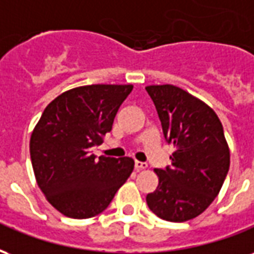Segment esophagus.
Here are the masks:
<instances>
[{"instance_id":"obj_1","label":"esophagus","mask_w":254,"mask_h":254,"mask_svg":"<svg viewBox=\"0 0 254 254\" xmlns=\"http://www.w3.org/2000/svg\"><path fill=\"white\" fill-rule=\"evenodd\" d=\"M134 169L136 170H144V169H147V163H144V162H140V160H136L134 162Z\"/></svg>"}]
</instances>
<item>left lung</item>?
Instances as JSON below:
<instances>
[{
    "label": "left lung",
    "mask_w": 254,
    "mask_h": 254,
    "mask_svg": "<svg viewBox=\"0 0 254 254\" xmlns=\"http://www.w3.org/2000/svg\"><path fill=\"white\" fill-rule=\"evenodd\" d=\"M166 141L174 147L171 166L155 169L156 190L147 194L149 209L169 222H187L218 196L230 167V149L215 111L171 84L148 85Z\"/></svg>",
    "instance_id": "8db88e82"
}]
</instances>
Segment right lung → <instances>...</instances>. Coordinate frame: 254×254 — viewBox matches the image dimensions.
Listing matches in <instances>:
<instances>
[{"mask_svg": "<svg viewBox=\"0 0 254 254\" xmlns=\"http://www.w3.org/2000/svg\"><path fill=\"white\" fill-rule=\"evenodd\" d=\"M132 84H92L64 92L43 111L30 140L32 169L41 190L57 211L92 218L109 207L130 177L132 158L92 154L103 143Z\"/></svg>", "mask_w": 254, "mask_h": 254, "instance_id": "obj_1", "label": "right lung"}]
</instances>
